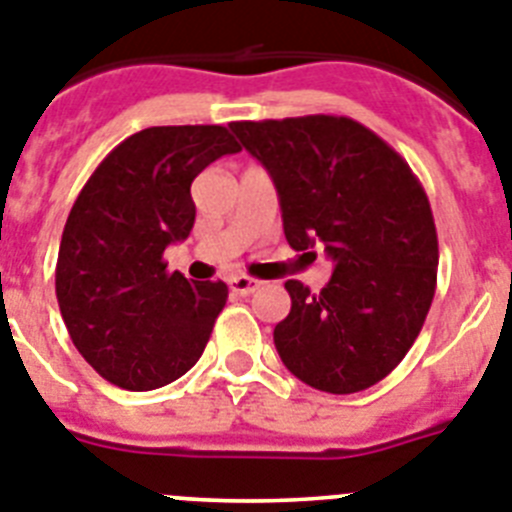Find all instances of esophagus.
<instances>
[{
	"instance_id": "obj_1",
	"label": "esophagus",
	"mask_w": 512,
	"mask_h": 512,
	"mask_svg": "<svg viewBox=\"0 0 512 512\" xmlns=\"http://www.w3.org/2000/svg\"><path fill=\"white\" fill-rule=\"evenodd\" d=\"M259 287H261L259 279L246 277V274H240V277L230 279V290H233L235 295H251V292H256Z\"/></svg>"
}]
</instances>
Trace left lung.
<instances>
[{
	"mask_svg": "<svg viewBox=\"0 0 512 512\" xmlns=\"http://www.w3.org/2000/svg\"><path fill=\"white\" fill-rule=\"evenodd\" d=\"M272 176L285 238L334 261L329 285L285 287L274 344L295 378L357 393L391 373L422 331L438 285V233L419 178L375 131L347 116L233 121Z\"/></svg>",
	"mask_w": 512,
	"mask_h": 512,
	"instance_id": "left-lung-1",
	"label": "left lung"
}]
</instances>
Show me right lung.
<instances>
[{
  "label": "right lung",
  "instance_id": "add662e5",
  "mask_svg": "<svg viewBox=\"0 0 512 512\" xmlns=\"http://www.w3.org/2000/svg\"><path fill=\"white\" fill-rule=\"evenodd\" d=\"M233 152L225 126H150L113 147L77 196L56 300L77 352L113 386H168L202 357L227 285L168 272L163 253L194 227V178Z\"/></svg>",
  "mask_w": 512,
  "mask_h": 512
}]
</instances>
